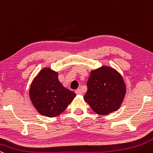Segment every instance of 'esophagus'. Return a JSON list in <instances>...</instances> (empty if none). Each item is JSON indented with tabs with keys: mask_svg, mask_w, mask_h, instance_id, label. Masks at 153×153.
I'll return each instance as SVG.
<instances>
[{
	"mask_svg": "<svg viewBox=\"0 0 153 153\" xmlns=\"http://www.w3.org/2000/svg\"><path fill=\"white\" fill-rule=\"evenodd\" d=\"M75 92H76V94H79V95L82 94V91H81L80 89H77L75 91Z\"/></svg>",
	"mask_w": 153,
	"mask_h": 153,
	"instance_id": "1",
	"label": "esophagus"
}]
</instances>
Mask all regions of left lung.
Returning <instances> with one entry per match:
<instances>
[{
    "mask_svg": "<svg viewBox=\"0 0 153 153\" xmlns=\"http://www.w3.org/2000/svg\"><path fill=\"white\" fill-rule=\"evenodd\" d=\"M87 85L84 101L100 115H107L117 110L126 94L123 76L115 69L107 66L91 71Z\"/></svg>",
    "mask_w": 153,
    "mask_h": 153,
    "instance_id": "1",
    "label": "left lung"
}]
</instances>
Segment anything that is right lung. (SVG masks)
Here are the masks:
<instances>
[{
    "label": "right lung",
    "instance_id": "add662e5",
    "mask_svg": "<svg viewBox=\"0 0 153 153\" xmlns=\"http://www.w3.org/2000/svg\"><path fill=\"white\" fill-rule=\"evenodd\" d=\"M29 97L39 113L54 117L65 110L76 94L62 85L56 71L44 68L30 84Z\"/></svg>",
    "mask_w": 153,
    "mask_h": 153
}]
</instances>
